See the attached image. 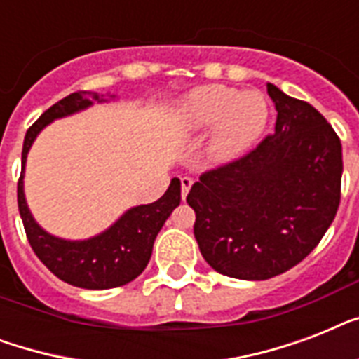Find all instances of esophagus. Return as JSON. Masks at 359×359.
I'll list each match as a JSON object with an SVG mask.
<instances>
[{"mask_svg": "<svg viewBox=\"0 0 359 359\" xmlns=\"http://www.w3.org/2000/svg\"><path fill=\"white\" fill-rule=\"evenodd\" d=\"M191 184H194V180H191L190 177H182V179H180V196H182V199H186Z\"/></svg>", "mask_w": 359, "mask_h": 359, "instance_id": "esophagus-1", "label": "esophagus"}]
</instances>
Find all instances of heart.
<instances>
[{
    "mask_svg": "<svg viewBox=\"0 0 359 359\" xmlns=\"http://www.w3.org/2000/svg\"><path fill=\"white\" fill-rule=\"evenodd\" d=\"M179 121L188 132L212 128L208 154L214 162H233L261 137L268 123L266 98L259 91H236L229 86H203L179 104Z\"/></svg>",
    "mask_w": 359,
    "mask_h": 359,
    "instance_id": "1",
    "label": "heart"
}]
</instances>
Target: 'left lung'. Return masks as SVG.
<instances>
[{
	"mask_svg": "<svg viewBox=\"0 0 359 359\" xmlns=\"http://www.w3.org/2000/svg\"><path fill=\"white\" fill-rule=\"evenodd\" d=\"M273 134L235 162L205 171L186 201L194 235L216 272L261 281L311 253L341 201L343 152L332 124L311 104L268 83Z\"/></svg>",
	"mask_w": 359,
	"mask_h": 359,
	"instance_id": "left-lung-1",
	"label": "left lung"
}]
</instances>
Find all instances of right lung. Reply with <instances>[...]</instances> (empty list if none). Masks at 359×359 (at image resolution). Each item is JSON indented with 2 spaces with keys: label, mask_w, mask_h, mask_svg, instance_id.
<instances>
[{
  "label": "right lung",
  "mask_w": 359,
  "mask_h": 359,
  "mask_svg": "<svg viewBox=\"0 0 359 359\" xmlns=\"http://www.w3.org/2000/svg\"><path fill=\"white\" fill-rule=\"evenodd\" d=\"M104 102L97 93H72L31 124L22 149V173L18 179V210L24 229L35 255L61 281L74 287L104 290L134 281L152 255L156 235L180 205V180L173 179L168 191L151 205H140L126 210L109 229L87 240H65L50 235L31 216L24 196V169L33 141L46 124L76 111Z\"/></svg>",
  "instance_id": "right-lung-1"
}]
</instances>
